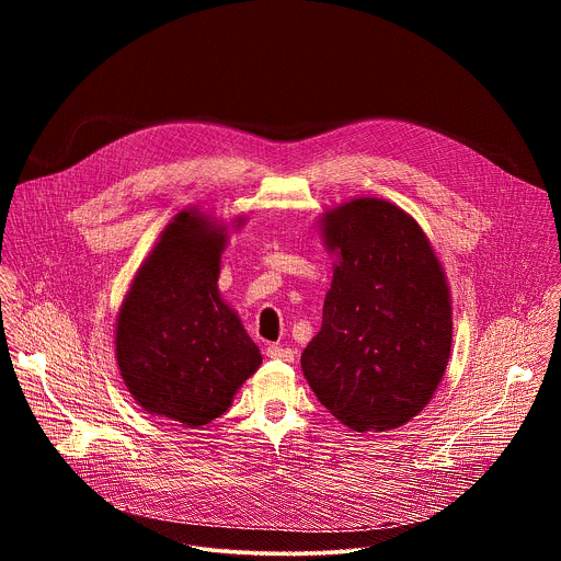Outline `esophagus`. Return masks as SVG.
Masks as SVG:
<instances>
[{
  "mask_svg": "<svg viewBox=\"0 0 561 561\" xmlns=\"http://www.w3.org/2000/svg\"><path fill=\"white\" fill-rule=\"evenodd\" d=\"M266 355L271 359H282V362H293L295 359V351L293 348H286V346H279V344H271L266 348Z\"/></svg>",
  "mask_w": 561,
  "mask_h": 561,
  "instance_id": "obj_1",
  "label": "esophagus"
}]
</instances>
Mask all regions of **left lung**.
I'll list each match as a JSON object with an SVG mask.
<instances>
[{
  "label": "left lung",
  "mask_w": 561,
  "mask_h": 561,
  "mask_svg": "<svg viewBox=\"0 0 561 561\" xmlns=\"http://www.w3.org/2000/svg\"><path fill=\"white\" fill-rule=\"evenodd\" d=\"M335 257L322 329L301 353L319 404L357 433L417 417L453 346L450 286L417 219L392 202L355 197L317 219Z\"/></svg>",
  "instance_id": "obj_1"
}]
</instances>
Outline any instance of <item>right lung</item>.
<instances>
[{
  "label": "right lung",
  "instance_id": "obj_1",
  "mask_svg": "<svg viewBox=\"0 0 561 561\" xmlns=\"http://www.w3.org/2000/svg\"><path fill=\"white\" fill-rule=\"evenodd\" d=\"M244 224V215L224 221L188 206L130 279L115 319V359L135 404L152 417L210 424L262 364L217 286L221 253Z\"/></svg>",
  "mask_w": 561,
  "mask_h": 561
}]
</instances>
